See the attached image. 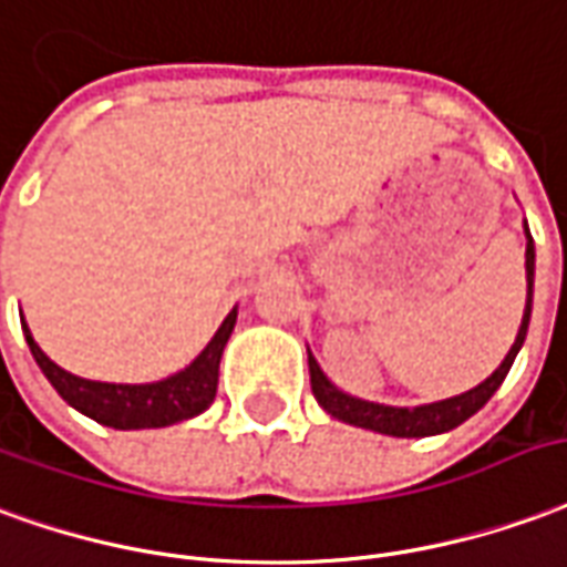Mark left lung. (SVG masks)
<instances>
[{
    "label": "left lung",
    "mask_w": 567,
    "mask_h": 567,
    "mask_svg": "<svg viewBox=\"0 0 567 567\" xmlns=\"http://www.w3.org/2000/svg\"><path fill=\"white\" fill-rule=\"evenodd\" d=\"M525 235H528V226H525ZM525 280H528V299H525V315H522L519 336L513 341L509 354L504 357V363L483 381L476 384L473 391L461 393V396H452V400H443V403L419 405V409H393V405H379V403H363V400H354L348 393L336 391L327 381V375L320 372L317 360L308 354V369H311V391H315V400L323 409H327L332 419L344 421V424H354V427H367V431L388 433V436H433V433H445L457 427L461 421H467L473 412H480L492 393L501 388V381L507 379L513 360L519 354L522 341H525V332H528V320H532V280H534V244L532 235H528V244H525Z\"/></svg>",
    "instance_id": "obj_1"
}]
</instances>
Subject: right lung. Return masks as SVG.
Returning a JSON list of instances; mask_svg holds the SVG:
<instances>
[{
  "instance_id": "obj_1",
  "label": "right lung",
  "mask_w": 567,
  "mask_h": 567,
  "mask_svg": "<svg viewBox=\"0 0 567 567\" xmlns=\"http://www.w3.org/2000/svg\"><path fill=\"white\" fill-rule=\"evenodd\" d=\"M235 320H238V311H231L223 320V327L216 329L210 344L200 351L192 367L155 384H106V381L79 379L66 369H60L51 357H45L27 323H23V336L45 379L72 409L115 431H143V427H167L176 421L195 419L213 403L216 381H219V360L235 329Z\"/></svg>"
}]
</instances>
